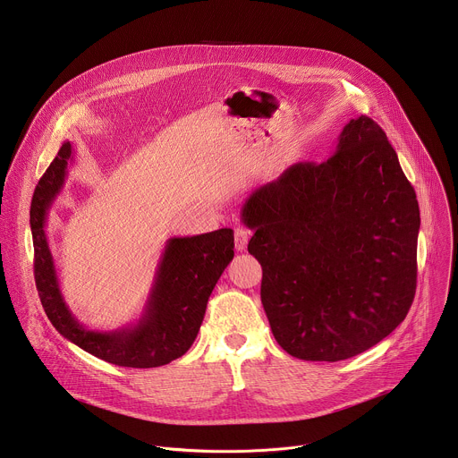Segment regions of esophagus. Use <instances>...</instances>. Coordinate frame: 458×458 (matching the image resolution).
I'll return each mask as SVG.
<instances>
[{
	"instance_id": "34e87169",
	"label": "esophagus",
	"mask_w": 458,
	"mask_h": 458,
	"mask_svg": "<svg viewBox=\"0 0 458 458\" xmlns=\"http://www.w3.org/2000/svg\"><path fill=\"white\" fill-rule=\"evenodd\" d=\"M250 235H251V232L248 228H244V226L235 228V250L237 251H242L246 248Z\"/></svg>"
}]
</instances>
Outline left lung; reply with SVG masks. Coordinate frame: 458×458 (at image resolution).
<instances>
[{
	"mask_svg": "<svg viewBox=\"0 0 458 458\" xmlns=\"http://www.w3.org/2000/svg\"><path fill=\"white\" fill-rule=\"evenodd\" d=\"M241 217L272 334L292 357H355L406 318L420 212L371 117L350 119L326 161L292 165L251 191Z\"/></svg>",
	"mask_w": 458,
	"mask_h": 458,
	"instance_id": "8db88e82",
	"label": "left lung"
}]
</instances>
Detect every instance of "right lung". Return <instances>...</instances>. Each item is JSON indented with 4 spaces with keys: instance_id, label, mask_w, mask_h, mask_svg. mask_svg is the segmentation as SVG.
<instances>
[{
    "instance_id": "obj_1",
    "label": "right lung",
    "mask_w": 458,
    "mask_h": 458,
    "mask_svg": "<svg viewBox=\"0 0 458 458\" xmlns=\"http://www.w3.org/2000/svg\"><path fill=\"white\" fill-rule=\"evenodd\" d=\"M72 161V145L63 143L39 179L30 205L34 277L48 320L64 339L115 366L157 368L179 359L198 337L208 297L233 259V230L168 239L140 320L112 332L89 330L63 299L45 233L48 210Z\"/></svg>"
}]
</instances>
